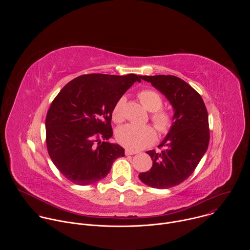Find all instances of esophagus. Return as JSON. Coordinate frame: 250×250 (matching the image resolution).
Returning a JSON list of instances; mask_svg holds the SVG:
<instances>
[{"mask_svg":"<svg viewBox=\"0 0 250 250\" xmlns=\"http://www.w3.org/2000/svg\"><path fill=\"white\" fill-rule=\"evenodd\" d=\"M136 153H138V151L130 150V149H125V155H133V154H136Z\"/></svg>","mask_w":250,"mask_h":250,"instance_id":"34e87169","label":"esophagus"}]
</instances>
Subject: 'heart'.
Listing matches in <instances>:
<instances>
[{
  "mask_svg": "<svg viewBox=\"0 0 250 250\" xmlns=\"http://www.w3.org/2000/svg\"><path fill=\"white\" fill-rule=\"evenodd\" d=\"M138 99L145 108L151 113V121L162 134L170 132L173 126V116L170 112L161 109L163 101L160 94L153 89H144L138 93ZM125 98L121 97L115 104L112 118L115 123L125 120L124 106ZM156 130L151 125H125L117 130L116 137L119 144L130 150H139L151 146L156 139Z\"/></svg>",
  "mask_w": 250,
  "mask_h": 250,
  "instance_id": "obj_1",
  "label": "heart"
}]
</instances>
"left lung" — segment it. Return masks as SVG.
Wrapping results in <instances>:
<instances>
[{
  "instance_id": "8db88e82",
  "label": "left lung",
  "mask_w": 250,
  "mask_h": 250,
  "mask_svg": "<svg viewBox=\"0 0 250 250\" xmlns=\"http://www.w3.org/2000/svg\"><path fill=\"white\" fill-rule=\"evenodd\" d=\"M171 103L173 126L159 145L161 151L149 150L153 164L138 175L145 184L168 189L181 184L195 171L206 153L208 141V117L201 95L184 80L172 75L141 76Z\"/></svg>"
}]
</instances>
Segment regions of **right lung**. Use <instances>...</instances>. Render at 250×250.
Returning <instances> with one entry per match:
<instances>
[{
    "mask_svg": "<svg viewBox=\"0 0 250 250\" xmlns=\"http://www.w3.org/2000/svg\"><path fill=\"white\" fill-rule=\"evenodd\" d=\"M141 76L81 75L52 101L45 119L48 154L60 173L76 185L94 184L110 172L125 149L111 144L112 111Z\"/></svg>",
    "mask_w": 250,
    "mask_h": 250,
    "instance_id": "right-lung-1",
    "label": "right lung"
}]
</instances>
